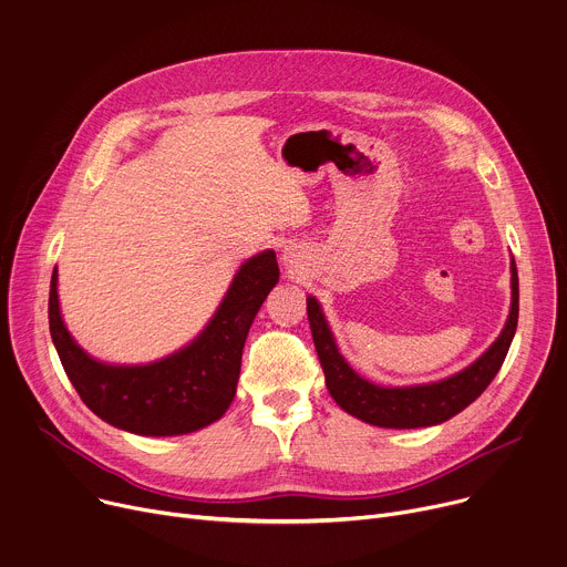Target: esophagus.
Instances as JSON below:
<instances>
[{"mask_svg": "<svg viewBox=\"0 0 567 567\" xmlns=\"http://www.w3.org/2000/svg\"><path fill=\"white\" fill-rule=\"evenodd\" d=\"M282 262H285V267H287V269H296V267H298V255H296V250H293V248H285V252H282Z\"/></svg>", "mask_w": 567, "mask_h": 567, "instance_id": "esophagus-1", "label": "esophagus"}]
</instances>
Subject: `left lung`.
I'll return each mask as SVG.
<instances>
[{"instance_id": "1", "label": "left lung", "mask_w": 567, "mask_h": 567, "mask_svg": "<svg viewBox=\"0 0 567 567\" xmlns=\"http://www.w3.org/2000/svg\"><path fill=\"white\" fill-rule=\"evenodd\" d=\"M518 302V269L516 262H511V312L502 334L468 369L452 378L416 386H378L359 378L341 357L315 296L307 298V319H310L319 362L326 373V386L334 402L364 423L393 430H416L456 416L486 391L502 369L513 334H516Z\"/></svg>"}]
</instances>
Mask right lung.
<instances>
[{
	"label": "right lung",
	"instance_id": "1",
	"mask_svg": "<svg viewBox=\"0 0 567 567\" xmlns=\"http://www.w3.org/2000/svg\"><path fill=\"white\" fill-rule=\"evenodd\" d=\"M280 278L274 250L246 260L205 330L178 352L144 367L96 362L68 332L51 274L49 332L61 364L90 411L140 436H178L219 421L230 406L250 323Z\"/></svg>",
	"mask_w": 567,
	"mask_h": 567
}]
</instances>
